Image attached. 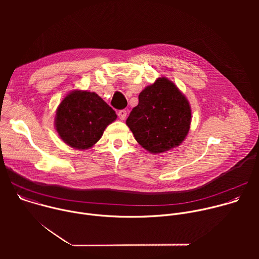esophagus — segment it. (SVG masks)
I'll return each instance as SVG.
<instances>
[{
    "mask_svg": "<svg viewBox=\"0 0 259 259\" xmlns=\"http://www.w3.org/2000/svg\"><path fill=\"white\" fill-rule=\"evenodd\" d=\"M118 116H119V118H120L122 121H124V120L126 119V117H127V112H126L125 109H121V110H119Z\"/></svg>",
    "mask_w": 259,
    "mask_h": 259,
    "instance_id": "34e87169",
    "label": "esophagus"
}]
</instances>
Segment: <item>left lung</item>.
<instances>
[{
    "mask_svg": "<svg viewBox=\"0 0 259 259\" xmlns=\"http://www.w3.org/2000/svg\"><path fill=\"white\" fill-rule=\"evenodd\" d=\"M192 118L189 100L165 77L145 87L126 124L136 141L152 154L167 152L187 137Z\"/></svg>",
    "mask_w": 259,
    "mask_h": 259,
    "instance_id": "1",
    "label": "left lung"
}]
</instances>
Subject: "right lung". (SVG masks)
Returning <instances> with one entry per match:
<instances>
[{
	"label": "right lung",
	"mask_w": 259,
	"mask_h": 259,
	"mask_svg": "<svg viewBox=\"0 0 259 259\" xmlns=\"http://www.w3.org/2000/svg\"><path fill=\"white\" fill-rule=\"evenodd\" d=\"M116 119L115 110L96 93L73 90L57 107L55 128L66 144L77 150H87Z\"/></svg>",
	"instance_id": "1"
}]
</instances>
